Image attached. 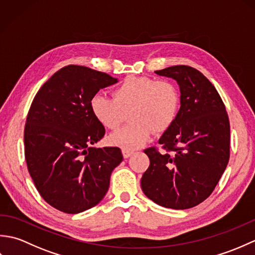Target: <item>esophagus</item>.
Returning a JSON list of instances; mask_svg holds the SVG:
<instances>
[{
	"label": "esophagus",
	"mask_w": 255,
	"mask_h": 255,
	"mask_svg": "<svg viewBox=\"0 0 255 255\" xmlns=\"http://www.w3.org/2000/svg\"><path fill=\"white\" fill-rule=\"evenodd\" d=\"M122 151H123V155H124L125 159H128L129 156H131L132 153H133V151L129 150V149H123Z\"/></svg>",
	"instance_id": "34e87169"
}]
</instances>
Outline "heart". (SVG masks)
I'll return each instance as SVG.
<instances>
[{
    "label": "heart",
    "instance_id": "heart-1",
    "mask_svg": "<svg viewBox=\"0 0 255 255\" xmlns=\"http://www.w3.org/2000/svg\"><path fill=\"white\" fill-rule=\"evenodd\" d=\"M113 97L96 94L91 100L95 119L108 130H116L126 114L131 122L113 133L111 142L124 149H137L150 139L152 130L164 132L175 122L180 110V93L170 81L149 77L125 78L113 90Z\"/></svg>",
    "mask_w": 255,
    "mask_h": 255
}]
</instances>
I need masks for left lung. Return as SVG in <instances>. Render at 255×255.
Listing matches in <instances>:
<instances>
[{
  "label": "left lung",
  "instance_id": "1",
  "mask_svg": "<svg viewBox=\"0 0 255 255\" xmlns=\"http://www.w3.org/2000/svg\"><path fill=\"white\" fill-rule=\"evenodd\" d=\"M174 79L181 92L175 122L148 148L150 165L141 177L145 196L162 207L187 209L213 193L230 156V124L220 95L198 70L174 66L155 71Z\"/></svg>",
  "mask_w": 255,
  "mask_h": 255
}]
</instances>
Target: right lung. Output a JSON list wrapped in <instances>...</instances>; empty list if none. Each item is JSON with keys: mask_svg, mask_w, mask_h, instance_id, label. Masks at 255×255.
Listing matches in <instances>:
<instances>
[{"mask_svg": "<svg viewBox=\"0 0 255 255\" xmlns=\"http://www.w3.org/2000/svg\"><path fill=\"white\" fill-rule=\"evenodd\" d=\"M117 82L104 72L70 64L31 103L24 130L27 167L41 197L63 213L79 214L99 204L123 161L117 147H92L105 128L92 114L91 100Z\"/></svg>", "mask_w": 255, "mask_h": 255, "instance_id": "1", "label": "right lung"}]
</instances>
